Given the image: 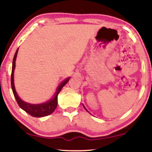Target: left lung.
I'll list each match as a JSON object with an SVG mask.
<instances>
[{"label": "left lung", "mask_w": 152, "mask_h": 152, "mask_svg": "<svg viewBox=\"0 0 152 152\" xmlns=\"http://www.w3.org/2000/svg\"><path fill=\"white\" fill-rule=\"evenodd\" d=\"M84 109H86V108H85V107H84ZM86 111H87V110H86Z\"/></svg>", "instance_id": "8db88e82"}]
</instances>
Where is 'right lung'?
Here are the masks:
<instances>
[{
	"label": "right lung",
	"mask_w": 152,
	"mask_h": 152,
	"mask_svg": "<svg viewBox=\"0 0 152 152\" xmlns=\"http://www.w3.org/2000/svg\"><path fill=\"white\" fill-rule=\"evenodd\" d=\"M18 50V48L17 49L15 55L14 56L13 62H12V75H11V85H12V91H13L14 97H15L18 106H19L23 110H24L26 113L30 114V115L33 116V117L41 118V117H44V116L48 115L52 113H53V112L55 111L56 108H57L58 94L59 93L60 91L61 90V88L64 86V85L68 82V80H70V77L66 78V80H64L63 82L59 84V86H58L57 88V91H56L55 96H54L51 99H50V100L46 102L39 104H30L23 101L22 99L18 97V95L16 92L15 87H14V68H15V61H16V56H17Z\"/></svg>",
	"instance_id": "add662e5"
}]
</instances>
